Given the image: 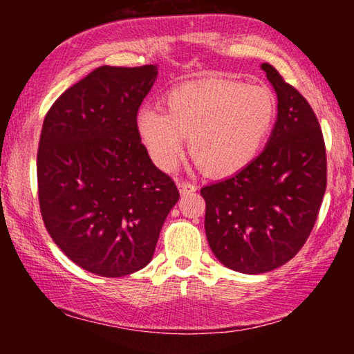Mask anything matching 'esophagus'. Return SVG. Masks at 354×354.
Instances as JSON below:
<instances>
[{
  "mask_svg": "<svg viewBox=\"0 0 354 354\" xmlns=\"http://www.w3.org/2000/svg\"><path fill=\"white\" fill-rule=\"evenodd\" d=\"M177 185H178V190H180L182 195H185V193H192V192L196 190L195 183H192V182H188V180H178Z\"/></svg>",
  "mask_w": 354,
  "mask_h": 354,
  "instance_id": "34e87169",
  "label": "esophagus"
}]
</instances>
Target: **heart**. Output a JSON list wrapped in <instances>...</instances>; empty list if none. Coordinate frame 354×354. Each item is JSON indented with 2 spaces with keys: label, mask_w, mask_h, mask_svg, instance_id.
Here are the masks:
<instances>
[{
  "label": "heart",
  "mask_w": 354,
  "mask_h": 354,
  "mask_svg": "<svg viewBox=\"0 0 354 354\" xmlns=\"http://www.w3.org/2000/svg\"><path fill=\"white\" fill-rule=\"evenodd\" d=\"M277 118L268 86L235 80H198L171 90L166 114L142 109L137 132L151 161L172 171L190 137L192 158L212 176L245 169L263 149Z\"/></svg>",
  "instance_id": "obj_1"
}]
</instances>
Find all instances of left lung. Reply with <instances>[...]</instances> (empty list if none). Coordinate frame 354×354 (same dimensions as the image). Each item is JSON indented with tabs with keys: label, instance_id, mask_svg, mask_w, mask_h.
<instances>
[{
	"label": "left lung",
	"instance_id": "left-lung-1",
	"mask_svg": "<svg viewBox=\"0 0 354 354\" xmlns=\"http://www.w3.org/2000/svg\"><path fill=\"white\" fill-rule=\"evenodd\" d=\"M261 67L279 100L268 147L239 174L201 188L212 253L243 274L277 269L303 248L327 187L326 143L316 114L274 66Z\"/></svg>",
	"mask_w": 354,
	"mask_h": 354
}]
</instances>
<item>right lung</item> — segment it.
<instances>
[{"instance_id":"add662e5","label":"right lung","mask_w":354,"mask_h":354,"mask_svg":"<svg viewBox=\"0 0 354 354\" xmlns=\"http://www.w3.org/2000/svg\"><path fill=\"white\" fill-rule=\"evenodd\" d=\"M156 75L153 64L101 66L67 88L43 120V222L62 253L91 274L122 277L143 269L180 196L137 132L140 104Z\"/></svg>"}]
</instances>
